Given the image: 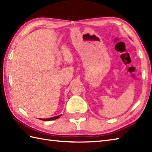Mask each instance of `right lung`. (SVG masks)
Masks as SVG:
<instances>
[{"mask_svg":"<svg viewBox=\"0 0 152 152\" xmlns=\"http://www.w3.org/2000/svg\"><path fill=\"white\" fill-rule=\"evenodd\" d=\"M60 116H57L55 117H52V118H46V119H39L41 120H43V121H50V120H56V119H58V118H60Z\"/></svg>","mask_w":152,"mask_h":152,"instance_id":"obj_1","label":"right lung"}]
</instances>
